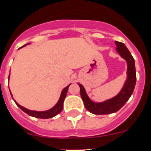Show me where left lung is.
I'll list each match as a JSON object with an SVG mask.
<instances>
[{"instance_id": "1", "label": "left lung", "mask_w": 151, "mask_h": 151, "mask_svg": "<svg viewBox=\"0 0 151 151\" xmlns=\"http://www.w3.org/2000/svg\"><path fill=\"white\" fill-rule=\"evenodd\" d=\"M115 44L116 45L117 52L126 60L127 63V77L121 91L112 98L101 102H95L88 97L84 86L80 83H78L80 88V95L85 108L90 112L95 115H106L119 110L132 95L136 85L137 77L134 59L124 44L116 41L115 42Z\"/></svg>"}]
</instances>
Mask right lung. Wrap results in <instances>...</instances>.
<instances>
[{
    "mask_svg": "<svg viewBox=\"0 0 151 151\" xmlns=\"http://www.w3.org/2000/svg\"><path fill=\"white\" fill-rule=\"evenodd\" d=\"M27 45H29V44H27ZM27 45H25L23 47L26 46ZM9 77H10V74L9 75ZM71 84H69L68 85H67L66 88H64L63 89V91H61V93H60V98H59L58 101V102L56 103V104L53 107H52L51 109H48V110L46 111H36V110H30V109H27V108L24 107V106H21L14 99V98H12L14 101V102L16 103V104L22 109L23 112H25V113L28 114V115L32 117H34V118H42V119H47V118H53L55 117V115H57L58 114L60 113V112L62 111L63 108V101H64L65 98L66 96V93H67V91H68V87ZM10 93L12 95V94L11 93L10 91Z\"/></svg>",
    "mask_w": 151,
    "mask_h": 151,
    "instance_id": "1",
    "label": "right lung"
}]
</instances>
